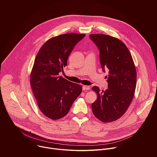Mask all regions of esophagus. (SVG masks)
I'll return each mask as SVG.
<instances>
[{"label": "esophagus", "mask_w": 157, "mask_h": 157, "mask_svg": "<svg viewBox=\"0 0 157 157\" xmlns=\"http://www.w3.org/2000/svg\"><path fill=\"white\" fill-rule=\"evenodd\" d=\"M90 90V86H86V85L83 86V90Z\"/></svg>", "instance_id": "1"}]
</instances>
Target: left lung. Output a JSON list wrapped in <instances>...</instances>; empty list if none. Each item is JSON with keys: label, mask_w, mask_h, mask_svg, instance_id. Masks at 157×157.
I'll list each match as a JSON object with an SVG mask.
<instances>
[{"label": "left lung", "mask_w": 157, "mask_h": 157, "mask_svg": "<svg viewBox=\"0 0 157 157\" xmlns=\"http://www.w3.org/2000/svg\"><path fill=\"white\" fill-rule=\"evenodd\" d=\"M90 40L100 51V61L103 71H108V88L100 91L98 86L97 99L92 104L94 115L104 123L114 121L127 111L135 93L136 72L132 56L120 40L103 34H90Z\"/></svg>", "instance_id": "8db88e82"}]
</instances>
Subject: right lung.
<instances>
[{
	"label": "right lung",
	"instance_id": "1",
	"mask_svg": "<svg viewBox=\"0 0 157 157\" xmlns=\"http://www.w3.org/2000/svg\"><path fill=\"white\" fill-rule=\"evenodd\" d=\"M85 34L68 33L49 39L37 53L30 76V84L38 106L46 117H65L82 91L80 85L59 76L67 65L74 46Z\"/></svg>",
	"mask_w": 157,
	"mask_h": 157
}]
</instances>
